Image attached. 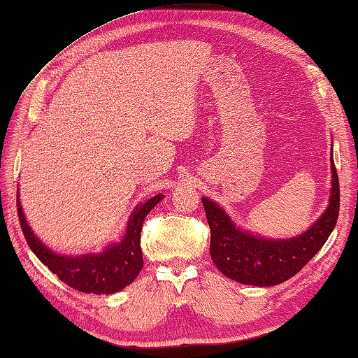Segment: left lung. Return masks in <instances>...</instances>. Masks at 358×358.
Returning <instances> with one entry per match:
<instances>
[{
	"label": "left lung",
	"mask_w": 358,
	"mask_h": 358,
	"mask_svg": "<svg viewBox=\"0 0 358 358\" xmlns=\"http://www.w3.org/2000/svg\"><path fill=\"white\" fill-rule=\"evenodd\" d=\"M331 196L325 213L301 236L269 241L242 232L217 203L202 197L210 226V257L223 274L243 285L271 287L292 279L323 247L339 215V180L331 157Z\"/></svg>",
	"instance_id": "obj_1"
}]
</instances>
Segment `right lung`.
<instances>
[{
  "instance_id": "right-lung-1",
  "label": "right lung",
  "mask_w": 358,
  "mask_h": 358,
  "mask_svg": "<svg viewBox=\"0 0 358 358\" xmlns=\"http://www.w3.org/2000/svg\"><path fill=\"white\" fill-rule=\"evenodd\" d=\"M161 199L162 194H157L134 210L129 218L126 236L121 242L110 245L103 253L83 255V257H62L43 245L27 223L19 196H17V215L28 247L62 282L83 293L111 294L130 285L143 268L140 247L141 228L146 215Z\"/></svg>"
}]
</instances>
